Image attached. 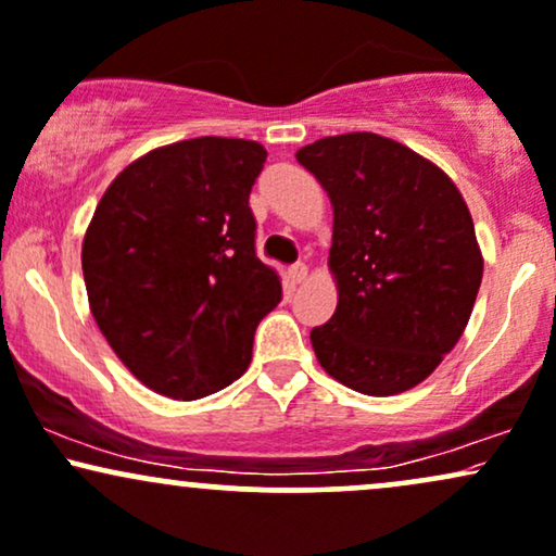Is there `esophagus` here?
Instances as JSON below:
<instances>
[{"instance_id":"1","label":"esophagus","mask_w":556,"mask_h":556,"mask_svg":"<svg viewBox=\"0 0 556 556\" xmlns=\"http://www.w3.org/2000/svg\"><path fill=\"white\" fill-rule=\"evenodd\" d=\"M305 277H307V266L305 264H295V266H290V269H287V279H290L292 285H303Z\"/></svg>"}]
</instances>
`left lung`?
<instances>
[{
	"mask_svg": "<svg viewBox=\"0 0 556 556\" xmlns=\"http://www.w3.org/2000/svg\"><path fill=\"white\" fill-rule=\"evenodd\" d=\"M333 206L329 269L337 311L311 331L333 380L393 396L419 386L458 344L484 274L458 186L432 160L372 131L298 150Z\"/></svg>",
	"mask_w": 556,
	"mask_h": 556,
	"instance_id": "8db88e82",
	"label": "left lung"
}]
</instances>
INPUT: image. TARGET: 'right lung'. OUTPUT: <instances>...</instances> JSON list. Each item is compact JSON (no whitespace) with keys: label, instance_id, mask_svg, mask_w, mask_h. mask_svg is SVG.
Returning a JSON list of instances; mask_svg holds the SVG:
<instances>
[{"label":"right lung","instance_id":"right-lung-1","mask_svg":"<svg viewBox=\"0 0 556 556\" xmlns=\"http://www.w3.org/2000/svg\"><path fill=\"white\" fill-rule=\"evenodd\" d=\"M253 139L173 142L118 173L83 240L92 318L137 380L176 401L223 391L249 370L258 320L282 282L256 256Z\"/></svg>","mask_w":556,"mask_h":556}]
</instances>
